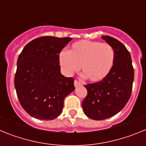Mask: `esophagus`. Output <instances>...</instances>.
Instances as JSON below:
<instances>
[{"instance_id":"obj_1","label":"esophagus","mask_w":146,"mask_h":146,"mask_svg":"<svg viewBox=\"0 0 146 146\" xmlns=\"http://www.w3.org/2000/svg\"><path fill=\"white\" fill-rule=\"evenodd\" d=\"M74 86H75V87H77V86H82V82H79L78 80H74Z\"/></svg>"}]
</instances>
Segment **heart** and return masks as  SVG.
<instances>
[{"label": "heart", "mask_w": 146, "mask_h": 146, "mask_svg": "<svg viewBox=\"0 0 146 146\" xmlns=\"http://www.w3.org/2000/svg\"><path fill=\"white\" fill-rule=\"evenodd\" d=\"M114 58V50L109 44L81 40L74 42L69 52H60L59 63L66 75L78 72L81 66L82 72L89 80L99 82L110 72Z\"/></svg>", "instance_id": "obj_1"}]
</instances>
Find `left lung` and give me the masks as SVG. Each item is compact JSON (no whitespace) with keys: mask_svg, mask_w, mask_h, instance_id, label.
<instances>
[{"mask_svg":"<svg viewBox=\"0 0 146 146\" xmlns=\"http://www.w3.org/2000/svg\"><path fill=\"white\" fill-rule=\"evenodd\" d=\"M102 38L113 48L114 64L105 78L85 86L88 94L82 102L85 114L96 121L110 118L124 108L131 96L134 81V68L128 50L113 37Z\"/></svg>","mask_w":146,"mask_h":146,"instance_id":"1","label":"left lung"}]
</instances>
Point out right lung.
Returning a JSON list of instances; mask_svg holds the SVG:
<instances>
[{"label": "right lung", "instance_id": "obj_1", "mask_svg": "<svg viewBox=\"0 0 146 146\" xmlns=\"http://www.w3.org/2000/svg\"><path fill=\"white\" fill-rule=\"evenodd\" d=\"M72 38L42 36L27 44L18 57L15 86L21 106L32 117L53 120L60 115L74 79L60 73L59 54Z\"/></svg>", "mask_w": 146, "mask_h": 146}]
</instances>
